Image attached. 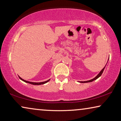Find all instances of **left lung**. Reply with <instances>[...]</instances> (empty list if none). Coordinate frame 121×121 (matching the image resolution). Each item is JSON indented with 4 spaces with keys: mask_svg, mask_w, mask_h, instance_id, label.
Wrapping results in <instances>:
<instances>
[{
    "mask_svg": "<svg viewBox=\"0 0 121 121\" xmlns=\"http://www.w3.org/2000/svg\"><path fill=\"white\" fill-rule=\"evenodd\" d=\"M105 67H104L103 68V69L102 70V71H101L99 72V73L97 75V76L95 77V78H93V79H91V80H88V81H85V82H82V83H85V82H92V81L95 80H96L97 79H98V78H99V77H100V76H101V75L102 74L103 72V71H104V68H105Z\"/></svg>",
    "mask_w": 121,
    "mask_h": 121,
    "instance_id": "left-lung-1",
    "label": "left lung"
}]
</instances>
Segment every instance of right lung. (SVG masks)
Here are the masks:
<instances>
[{
    "label": "right lung",
    "instance_id": "right-lung-1",
    "mask_svg": "<svg viewBox=\"0 0 121 121\" xmlns=\"http://www.w3.org/2000/svg\"><path fill=\"white\" fill-rule=\"evenodd\" d=\"M19 78H20L22 80H23V82H28V83H29V84H33V85H42V84H44L45 83H46V82H49L50 80H47L46 82H28V81H26L24 80V79H22L21 77H19Z\"/></svg>",
    "mask_w": 121,
    "mask_h": 121
}]
</instances>
